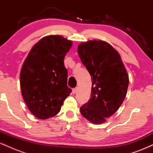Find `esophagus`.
I'll return each mask as SVG.
<instances>
[{
	"label": "esophagus",
	"mask_w": 153,
	"mask_h": 153,
	"mask_svg": "<svg viewBox=\"0 0 153 153\" xmlns=\"http://www.w3.org/2000/svg\"><path fill=\"white\" fill-rule=\"evenodd\" d=\"M77 91H78V88H73V94H76Z\"/></svg>",
	"instance_id": "34e87169"
}]
</instances>
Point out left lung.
<instances>
[{
  "instance_id": "8db88e82",
  "label": "left lung",
  "mask_w": 153,
  "mask_h": 153,
  "mask_svg": "<svg viewBox=\"0 0 153 153\" xmlns=\"http://www.w3.org/2000/svg\"><path fill=\"white\" fill-rule=\"evenodd\" d=\"M78 52L92 80L91 99L80 107V113L93 124H102L119 109L125 99L128 73L119 52L106 42H82Z\"/></svg>"
}]
</instances>
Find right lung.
<instances>
[{
    "instance_id": "add662e5",
    "label": "right lung",
    "mask_w": 153,
    "mask_h": 153,
    "mask_svg": "<svg viewBox=\"0 0 153 153\" xmlns=\"http://www.w3.org/2000/svg\"><path fill=\"white\" fill-rule=\"evenodd\" d=\"M73 42L59 35L42 38L33 46L20 73V86L24 101L31 113L39 119L59 113L72 92L67 85L68 71L65 56Z\"/></svg>"
}]
</instances>
